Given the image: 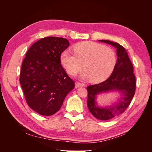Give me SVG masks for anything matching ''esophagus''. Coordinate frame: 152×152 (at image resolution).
I'll return each instance as SVG.
<instances>
[{
    "mask_svg": "<svg viewBox=\"0 0 152 152\" xmlns=\"http://www.w3.org/2000/svg\"><path fill=\"white\" fill-rule=\"evenodd\" d=\"M85 86L84 84L83 83H80V82H75V87H84Z\"/></svg>",
    "mask_w": 152,
    "mask_h": 152,
    "instance_id": "34e87169",
    "label": "esophagus"
}]
</instances>
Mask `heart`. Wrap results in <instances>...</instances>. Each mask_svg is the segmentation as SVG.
I'll list each match as a JSON object with an SVG mask.
<instances>
[{
  "instance_id": "heart-1",
  "label": "heart",
  "mask_w": 152,
  "mask_h": 152,
  "mask_svg": "<svg viewBox=\"0 0 152 152\" xmlns=\"http://www.w3.org/2000/svg\"><path fill=\"white\" fill-rule=\"evenodd\" d=\"M74 54L64 50L60 55V62L71 75H75L82 68L85 71L82 79H90L94 83L107 79L117 63L115 53L111 48L91 41H84L73 47Z\"/></svg>"
}]
</instances>
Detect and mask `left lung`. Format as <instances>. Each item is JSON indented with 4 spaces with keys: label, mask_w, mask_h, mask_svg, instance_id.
Returning <instances> with one entry per match:
<instances>
[{
    "label": "left lung",
    "mask_w": 152,
    "mask_h": 152,
    "mask_svg": "<svg viewBox=\"0 0 152 152\" xmlns=\"http://www.w3.org/2000/svg\"><path fill=\"white\" fill-rule=\"evenodd\" d=\"M117 49V61L114 70L108 79L98 84L87 87V107L93 115L101 121H108L124 113L130 104L135 94L136 77L133 66L126 49L117 42L108 40H99ZM117 91L122 97L117 102L110 106H99L96 98L99 94Z\"/></svg>",
    "instance_id": "8db88e82"
}]
</instances>
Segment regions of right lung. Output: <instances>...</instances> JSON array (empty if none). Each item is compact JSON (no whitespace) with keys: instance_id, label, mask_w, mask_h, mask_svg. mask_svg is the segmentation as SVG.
I'll return each mask as SVG.
<instances>
[{"instance_id":"add662e5","label":"right lung","mask_w":152,"mask_h":152,"mask_svg":"<svg viewBox=\"0 0 152 152\" xmlns=\"http://www.w3.org/2000/svg\"><path fill=\"white\" fill-rule=\"evenodd\" d=\"M69 45L62 37L42 38L29 48L22 63L20 82L26 102L42 115L56 113L75 87L60 62L61 53Z\"/></svg>"}]
</instances>
